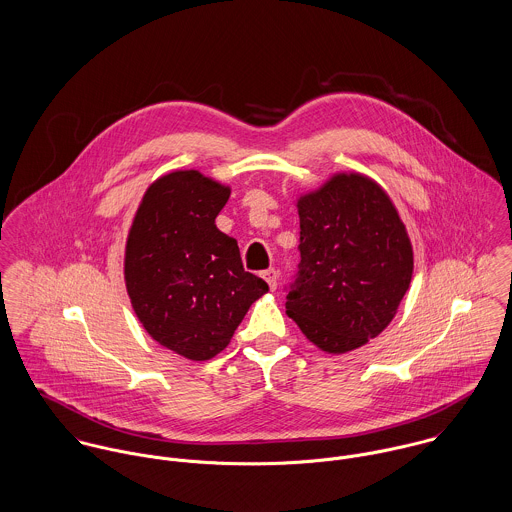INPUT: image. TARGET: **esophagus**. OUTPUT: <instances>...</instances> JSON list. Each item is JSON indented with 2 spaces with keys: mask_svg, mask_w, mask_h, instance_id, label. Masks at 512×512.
I'll list each match as a JSON object with an SVG mask.
<instances>
[{
  "mask_svg": "<svg viewBox=\"0 0 512 512\" xmlns=\"http://www.w3.org/2000/svg\"><path fill=\"white\" fill-rule=\"evenodd\" d=\"M261 277L267 281V284L271 286V290H275L277 288V283H279V275H277V271L275 269H267V271H263L261 273Z\"/></svg>",
  "mask_w": 512,
  "mask_h": 512,
  "instance_id": "esophagus-1",
  "label": "esophagus"
}]
</instances>
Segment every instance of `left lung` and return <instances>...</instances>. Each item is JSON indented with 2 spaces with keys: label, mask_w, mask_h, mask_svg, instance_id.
<instances>
[{
  "label": "left lung",
  "mask_w": 512,
  "mask_h": 512,
  "mask_svg": "<svg viewBox=\"0 0 512 512\" xmlns=\"http://www.w3.org/2000/svg\"><path fill=\"white\" fill-rule=\"evenodd\" d=\"M300 263L286 314L328 353L377 338L412 279V245L389 194L359 172L300 196Z\"/></svg>",
  "instance_id": "obj_1"
}]
</instances>
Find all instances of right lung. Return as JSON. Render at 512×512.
I'll use <instances>...</instances> for the list:
<instances>
[{"instance_id":"add662e5","label":"right lung","mask_w":512,"mask_h":512,"mask_svg":"<svg viewBox=\"0 0 512 512\" xmlns=\"http://www.w3.org/2000/svg\"><path fill=\"white\" fill-rule=\"evenodd\" d=\"M229 186L174 171L145 192L125 243V286L147 334L206 361L228 347L269 284L247 273L233 237L216 228Z\"/></svg>"}]
</instances>
